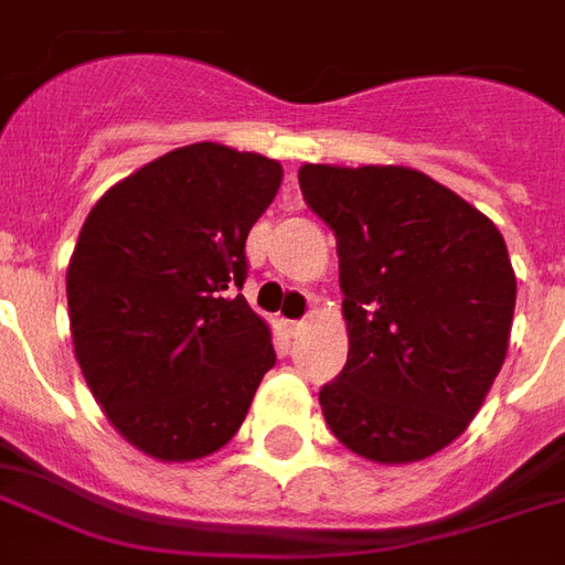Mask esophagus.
<instances>
[{
	"mask_svg": "<svg viewBox=\"0 0 565 565\" xmlns=\"http://www.w3.org/2000/svg\"><path fill=\"white\" fill-rule=\"evenodd\" d=\"M286 330H288V337H300V333L307 330V321H288Z\"/></svg>",
	"mask_w": 565,
	"mask_h": 565,
	"instance_id": "1",
	"label": "esophagus"
}]
</instances>
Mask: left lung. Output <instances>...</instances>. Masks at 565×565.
<instances>
[{
	"label": "left lung",
	"instance_id": "8db88e82",
	"mask_svg": "<svg viewBox=\"0 0 565 565\" xmlns=\"http://www.w3.org/2000/svg\"><path fill=\"white\" fill-rule=\"evenodd\" d=\"M337 235L348 363L318 393L339 444L379 465L435 456L507 360L515 270L482 211L408 167L298 172Z\"/></svg>",
	"mask_w": 565,
	"mask_h": 565
}]
</instances>
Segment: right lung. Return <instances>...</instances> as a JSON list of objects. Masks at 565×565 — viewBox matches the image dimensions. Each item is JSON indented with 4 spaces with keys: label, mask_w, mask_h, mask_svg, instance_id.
<instances>
[{
    "label": "right lung",
    "mask_w": 565,
    "mask_h": 565,
    "mask_svg": "<svg viewBox=\"0 0 565 565\" xmlns=\"http://www.w3.org/2000/svg\"><path fill=\"white\" fill-rule=\"evenodd\" d=\"M279 184L270 157L193 142L109 186L79 228L67 265L76 363L106 419L151 459L226 447L277 363L237 288Z\"/></svg>",
    "instance_id": "right-lung-1"
}]
</instances>
